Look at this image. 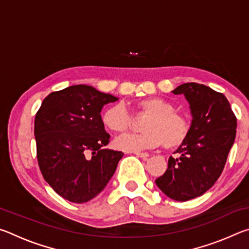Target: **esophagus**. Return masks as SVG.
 Listing matches in <instances>:
<instances>
[{"label": "esophagus", "instance_id": "34e87169", "mask_svg": "<svg viewBox=\"0 0 249 249\" xmlns=\"http://www.w3.org/2000/svg\"><path fill=\"white\" fill-rule=\"evenodd\" d=\"M134 154L136 155L137 157H141L142 159H147V158L149 157V154H147V153H140V151H135Z\"/></svg>", "mask_w": 249, "mask_h": 249}]
</instances>
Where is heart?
Returning <instances> with one entry per match:
<instances>
[{"mask_svg": "<svg viewBox=\"0 0 249 249\" xmlns=\"http://www.w3.org/2000/svg\"><path fill=\"white\" fill-rule=\"evenodd\" d=\"M135 107L147 115L142 124L144 132L126 134L116 138L115 146L119 149L133 153L161 145L172 149L187 141L190 134V122L182 113L176 111L174 104L151 96L138 101ZM102 123L112 132L124 133L129 127L130 117L123 105L114 104L103 112Z\"/></svg>", "mask_w": 249, "mask_h": 249, "instance_id": "1", "label": "heart"}]
</instances>
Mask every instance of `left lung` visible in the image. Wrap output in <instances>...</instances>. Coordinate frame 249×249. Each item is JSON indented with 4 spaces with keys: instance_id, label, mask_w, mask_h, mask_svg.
I'll return each instance as SVG.
<instances>
[{
    "instance_id": "1",
    "label": "left lung",
    "mask_w": 249,
    "mask_h": 249,
    "mask_svg": "<svg viewBox=\"0 0 249 249\" xmlns=\"http://www.w3.org/2000/svg\"><path fill=\"white\" fill-rule=\"evenodd\" d=\"M172 93L183 94L190 105V134L155 182L170 199L184 202L216 182L234 144L237 122L225 95L204 84L183 83Z\"/></svg>"
}]
</instances>
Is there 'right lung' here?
Wrapping results in <instances>:
<instances>
[{"label": "right lung", "instance_id": "right-lung-1", "mask_svg": "<svg viewBox=\"0 0 249 249\" xmlns=\"http://www.w3.org/2000/svg\"><path fill=\"white\" fill-rule=\"evenodd\" d=\"M116 96L87 84L53 92L35 117L37 159L41 174L56 193L84 203L103 190L114 175L122 151L104 148L101 111Z\"/></svg>", "mask_w": 249, "mask_h": 249}]
</instances>
